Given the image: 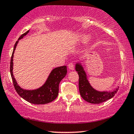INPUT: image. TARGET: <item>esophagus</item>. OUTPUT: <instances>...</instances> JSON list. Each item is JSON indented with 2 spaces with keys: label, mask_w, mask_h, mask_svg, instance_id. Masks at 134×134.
<instances>
[{
  "label": "esophagus",
  "mask_w": 134,
  "mask_h": 134,
  "mask_svg": "<svg viewBox=\"0 0 134 134\" xmlns=\"http://www.w3.org/2000/svg\"><path fill=\"white\" fill-rule=\"evenodd\" d=\"M68 67L69 69H70V70H74V68H75V65L74 63H72V62H71V63H69V65H68Z\"/></svg>",
  "instance_id": "esophagus-1"
}]
</instances>
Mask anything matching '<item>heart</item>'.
Instances as JSON below:
<instances>
[{
  "instance_id": "heart-1",
  "label": "heart",
  "mask_w": 134,
  "mask_h": 134,
  "mask_svg": "<svg viewBox=\"0 0 134 134\" xmlns=\"http://www.w3.org/2000/svg\"><path fill=\"white\" fill-rule=\"evenodd\" d=\"M86 35L85 34H81L79 35V37H78V41H79V42H80V41H83L85 40V39H86ZM88 42H89V40H87L86 43L88 44Z\"/></svg>"
}]
</instances>
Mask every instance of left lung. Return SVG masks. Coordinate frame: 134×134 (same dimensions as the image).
Instances as JSON below:
<instances>
[{"instance_id": "8db88e82", "label": "left lung", "mask_w": 134, "mask_h": 134, "mask_svg": "<svg viewBox=\"0 0 134 134\" xmlns=\"http://www.w3.org/2000/svg\"><path fill=\"white\" fill-rule=\"evenodd\" d=\"M75 70L79 75V91L81 97L89 103H100L110 99L116 93L118 88L112 91H99L92 88L89 82L87 75L81 64H75Z\"/></svg>"}]
</instances>
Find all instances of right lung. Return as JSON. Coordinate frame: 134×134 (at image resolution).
<instances>
[{
    "label": "right lung",
    "mask_w": 134,
    "mask_h": 134,
    "mask_svg": "<svg viewBox=\"0 0 134 134\" xmlns=\"http://www.w3.org/2000/svg\"><path fill=\"white\" fill-rule=\"evenodd\" d=\"M29 32V31H27L21 35L15 43L11 57V61H10V74L16 91L19 96H21L23 99L26 100L28 102L33 104H46L53 101L58 97L59 85L60 81L65 77L67 74V66L64 65L53 69L44 85L37 90H27L21 88L18 85L13 74V54L19 40L27 34Z\"/></svg>",
    "instance_id": "add662e5"
}]
</instances>
